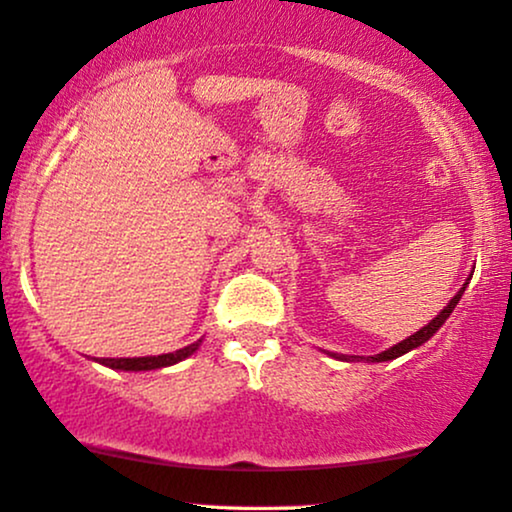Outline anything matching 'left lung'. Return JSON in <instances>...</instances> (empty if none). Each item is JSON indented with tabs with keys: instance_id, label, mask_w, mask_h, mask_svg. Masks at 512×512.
Masks as SVG:
<instances>
[{
	"instance_id": "left-lung-1",
	"label": "left lung",
	"mask_w": 512,
	"mask_h": 512,
	"mask_svg": "<svg viewBox=\"0 0 512 512\" xmlns=\"http://www.w3.org/2000/svg\"><path fill=\"white\" fill-rule=\"evenodd\" d=\"M466 286H468V279H466V284L461 286V289L457 291V296H454V298L450 300V303H447L445 310H440V314H436V317H433V319L429 321V324H426L424 328H419V331H417L415 335H410V338L401 340V342H398V345H394V347H391V349H387V352H380V354H375V356H368L366 361H373V363L391 361V359H398V356L408 354L410 349H415V347H419V345H424V342L429 340L431 335L436 333L438 328L445 324L447 317H450L452 310H454V307H457V303H459V300H461V296H464ZM331 356H333V359H340V361H354V359H363V356H347V354H331Z\"/></svg>"
}]
</instances>
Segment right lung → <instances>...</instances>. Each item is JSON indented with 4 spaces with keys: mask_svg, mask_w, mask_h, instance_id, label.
<instances>
[{
    "mask_svg": "<svg viewBox=\"0 0 512 512\" xmlns=\"http://www.w3.org/2000/svg\"><path fill=\"white\" fill-rule=\"evenodd\" d=\"M200 342H193V345H188L184 349H177V352H170V354H160V356H135V359H95L97 363H102V366L107 368H114V370H158V368H167V366H174V363L184 361L191 356L195 349L200 347Z\"/></svg>",
    "mask_w": 512,
    "mask_h": 512,
    "instance_id": "obj_1",
    "label": "right lung"
}]
</instances>
